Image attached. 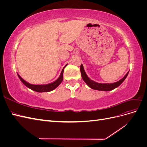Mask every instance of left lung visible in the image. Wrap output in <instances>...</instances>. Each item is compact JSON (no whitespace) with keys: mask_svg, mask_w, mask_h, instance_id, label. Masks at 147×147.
Wrapping results in <instances>:
<instances>
[{"mask_svg":"<svg viewBox=\"0 0 147 147\" xmlns=\"http://www.w3.org/2000/svg\"><path fill=\"white\" fill-rule=\"evenodd\" d=\"M80 72H81L82 77L83 81L87 84V85L89 87H90L91 89H93V90L104 91H109L113 90L114 89L119 86L120 84L124 82V80L126 79L129 73L128 72L125 75H124V77L118 82H115L113 83H99L92 80H91L88 77L85 71L84 70L82 64H81V66H80Z\"/></svg>","mask_w":147,"mask_h":147,"instance_id":"8db88e82","label":"left lung"}]
</instances>
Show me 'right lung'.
<instances>
[{
    "label": "right lung",
    "mask_w": 147,
    "mask_h": 147,
    "mask_svg": "<svg viewBox=\"0 0 147 147\" xmlns=\"http://www.w3.org/2000/svg\"><path fill=\"white\" fill-rule=\"evenodd\" d=\"M66 64L65 66H67ZM62 70L61 73L60 74V76L59 77V78H57L56 81H55L54 82H52L51 83H49L47 84H30L29 83H28L27 82H26L24 80H23L22 78L20 75L19 74H18V76L19 78L20 79V80L23 82V83L24 84L25 86H27L28 88H29L30 90H32L36 92H50L51 91L53 90H54L55 88H56L57 86H58L59 84H61V83L62 82L63 80V72H64V69Z\"/></svg>",
    "instance_id": "right-lung-1"
}]
</instances>
